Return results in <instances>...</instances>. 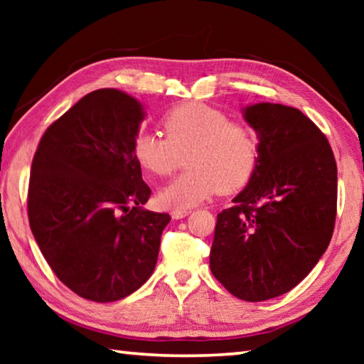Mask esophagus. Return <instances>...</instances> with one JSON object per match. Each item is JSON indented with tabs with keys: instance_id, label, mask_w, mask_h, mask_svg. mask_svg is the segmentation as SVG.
I'll return each mask as SVG.
<instances>
[{
	"instance_id": "obj_1",
	"label": "esophagus",
	"mask_w": 364,
	"mask_h": 364,
	"mask_svg": "<svg viewBox=\"0 0 364 364\" xmlns=\"http://www.w3.org/2000/svg\"><path fill=\"white\" fill-rule=\"evenodd\" d=\"M191 210H183V208H175V210H171V218L173 220H181L186 217V215H189Z\"/></svg>"
}]
</instances>
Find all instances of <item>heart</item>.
I'll use <instances>...</instances> for the list:
<instances>
[{
  "instance_id": "1",
  "label": "heart",
  "mask_w": 364,
  "mask_h": 364,
  "mask_svg": "<svg viewBox=\"0 0 364 364\" xmlns=\"http://www.w3.org/2000/svg\"><path fill=\"white\" fill-rule=\"evenodd\" d=\"M165 136L139 130L133 139V156L152 175L167 176L180 167L181 156L189 167L159 193L168 208H189L218 189L231 193L242 188L254 173L258 139L245 123L231 122L221 110L205 104H183L162 119Z\"/></svg>"
}]
</instances>
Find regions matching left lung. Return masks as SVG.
Segmentation results:
<instances>
[{
  "label": "left lung",
  "mask_w": 364,
  "mask_h": 364,
  "mask_svg": "<svg viewBox=\"0 0 364 364\" xmlns=\"http://www.w3.org/2000/svg\"><path fill=\"white\" fill-rule=\"evenodd\" d=\"M258 139L254 173L236 205L217 217L215 278L234 297L263 301L291 291L328 249L337 208V165L321 130L299 109L242 107Z\"/></svg>",
  "instance_id": "8db88e82"
}]
</instances>
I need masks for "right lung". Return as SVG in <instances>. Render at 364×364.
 <instances>
[{"label":"right lung","instance_id":"1","mask_svg":"<svg viewBox=\"0 0 364 364\" xmlns=\"http://www.w3.org/2000/svg\"><path fill=\"white\" fill-rule=\"evenodd\" d=\"M146 117L136 97L96 90L53 123L35 152L28 221L58 278L83 299H125L156 268L168 213L143 210L151 189L133 156Z\"/></svg>","mask_w":364,"mask_h":364}]
</instances>
